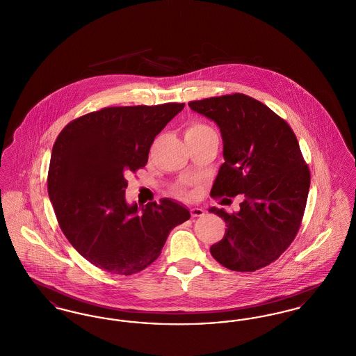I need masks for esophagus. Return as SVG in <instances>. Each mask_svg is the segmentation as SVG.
I'll list each match as a JSON object with an SVG mask.
<instances>
[{
	"label": "esophagus",
	"mask_w": 356,
	"mask_h": 356,
	"mask_svg": "<svg viewBox=\"0 0 356 356\" xmlns=\"http://www.w3.org/2000/svg\"><path fill=\"white\" fill-rule=\"evenodd\" d=\"M191 216L192 218H202V216H204L203 208H197V207L191 208Z\"/></svg>",
	"instance_id": "1"
}]
</instances>
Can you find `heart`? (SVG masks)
Returning <instances> with one entry per match:
<instances>
[{"instance_id": "heart-1", "label": "heart", "mask_w": 356, "mask_h": 356, "mask_svg": "<svg viewBox=\"0 0 356 356\" xmlns=\"http://www.w3.org/2000/svg\"><path fill=\"white\" fill-rule=\"evenodd\" d=\"M209 132H213V129L209 125H207L204 122H192L186 128V132H184V137L188 138V137H192V136L203 135V134H209ZM175 192L179 196H186V189L183 186H177L175 189Z\"/></svg>"}]
</instances>
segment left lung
<instances>
[{"instance_id":"obj_1","label":"left lung","mask_w":356,"mask_h":356,"mask_svg":"<svg viewBox=\"0 0 356 356\" xmlns=\"http://www.w3.org/2000/svg\"><path fill=\"white\" fill-rule=\"evenodd\" d=\"M188 105L220 128L224 163L211 196L244 195L238 212L209 209L227 224L211 254L232 271L263 268L287 250L305 215L311 176L298 138L286 120L243 93Z\"/></svg>"}]
</instances>
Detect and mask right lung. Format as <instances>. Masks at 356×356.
Masks as SVG:
<instances>
[{
    "mask_svg": "<svg viewBox=\"0 0 356 356\" xmlns=\"http://www.w3.org/2000/svg\"><path fill=\"white\" fill-rule=\"evenodd\" d=\"M186 104L109 106L70 121L53 145L48 193L73 248L115 275L143 271L191 218L170 199L125 202V176L145 167L154 137Z\"/></svg>",
    "mask_w": 356,
    "mask_h": 356,
    "instance_id": "obj_1",
    "label": "right lung"
}]
</instances>
